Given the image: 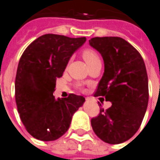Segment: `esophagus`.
Returning a JSON list of instances; mask_svg holds the SVG:
<instances>
[{
  "label": "esophagus",
  "instance_id": "obj_1",
  "mask_svg": "<svg viewBox=\"0 0 160 160\" xmlns=\"http://www.w3.org/2000/svg\"><path fill=\"white\" fill-rule=\"evenodd\" d=\"M89 99V97H86V100H88Z\"/></svg>",
  "mask_w": 160,
  "mask_h": 160
}]
</instances>
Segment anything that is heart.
<instances>
[{
	"mask_svg": "<svg viewBox=\"0 0 160 160\" xmlns=\"http://www.w3.org/2000/svg\"><path fill=\"white\" fill-rule=\"evenodd\" d=\"M82 56L89 66L91 64H93L94 62H96L97 60H100L99 56L96 53V51H94L92 49H89V48H87V49L82 51Z\"/></svg>",
	"mask_w": 160,
	"mask_h": 160,
	"instance_id": "obj_1",
	"label": "heart"
}]
</instances>
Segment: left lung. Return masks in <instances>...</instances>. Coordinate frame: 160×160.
<instances>
[{
    "instance_id": "left-lung-1",
    "label": "left lung",
    "mask_w": 160,
    "mask_h": 160,
    "mask_svg": "<svg viewBox=\"0 0 160 160\" xmlns=\"http://www.w3.org/2000/svg\"><path fill=\"white\" fill-rule=\"evenodd\" d=\"M89 42L102 54L105 67L94 96H104L112 103L106 110L100 108L91 119L92 128L106 143L125 142L140 128L147 111L149 91L144 60L120 37H96Z\"/></svg>"
}]
</instances>
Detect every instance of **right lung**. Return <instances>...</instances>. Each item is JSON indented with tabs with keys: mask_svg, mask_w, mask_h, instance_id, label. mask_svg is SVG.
Instances as JSON below:
<instances>
[{
	"mask_svg": "<svg viewBox=\"0 0 160 160\" xmlns=\"http://www.w3.org/2000/svg\"><path fill=\"white\" fill-rule=\"evenodd\" d=\"M85 41V37L48 33L32 42L20 57L15 102L21 122L35 139L51 141L64 135L73 114L84 102L83 96L75 94L56 100L53 91L71 55Z\"/></svg>",
	"mask_w": 160,
	"mask_h": 160,
	"instance_id": "right-lung-1",
	"label": "right lung"
}]
</instances>
